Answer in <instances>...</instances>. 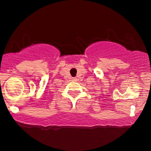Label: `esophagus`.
I'll list each match as a JSON object with an SVG mask.
<instances>
[{"label":"esophagus","mask_w":151,"mask_h":151,"mask_svg":"<svg viewBox=\"0 0 151 151\" xmlns=\"http://www.w3.org/2000/svg\"><path fill=\"white\" fill-rule=\"evenodd\" d=\"M73 80H74V81H75V80H76V78H74V79H73Z\"/></svg>","instance_id":"1"}]
</instances>
